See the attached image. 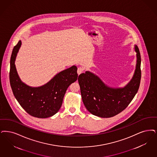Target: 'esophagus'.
I'll use <instances>...</instances> for the list:
<instances>
[{
    "instance_id": "34e87169",
    "label": "esophagus",
    "mask_w": 157,
    "mask_h": 157,
    "mask_svg": "<svg viewBox=\"0 0 157 157\" xmlns=\"http://www.w3.org/2000/svg\"><path fill=\"white\" fill-rule=\"evenodd\" d=\"M83 71H84V69H83V68L82 67H79V68H78V70H77L78 74V75H80L81 74L83 73Z\"/></svg>"
}]
</instances>
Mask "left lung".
Here are the masks:
<instances>
[{"label": "left lung", "mask_w": 157, "mask_h": 157, "mask_svg": "<svg viewBox=\"0 0 157 157\" xmlns=\"http://www.w3.org/2000/svg\"><path fill=\"white\" fill-rule=\"evenodd\" d=\"M137 63L132 80L124 88H113L105 85L93 73L86 71L78 76L82 99L86 109L94 116L112 117L124 110L137 94L140 84L141 56L138 47Z\"/></svg>", "instance_id": "1"}]
</instances>
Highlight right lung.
Instances as JSON below:
<instances>
[{
    "label": "right lung",
    "mask_w": 157,
    "mask_h": 157,
    "mask_svg": "<svg viewBox=\"0 0 157 157\" xmlns=\"http://www.w3.org/2000/svg\"><path fill=\"white\" fill-rule=\"evenodd\" d=\"M21 44L19 41L14 47L10 58L9 79L13 93L28 114L37 118L49 117L59 110L67 88L77 80V67L74 65L60 72L43 86H29L20 80L14 64Z\"/></svg>",
    "instance_id": "obj_1"
}]
</instances>
